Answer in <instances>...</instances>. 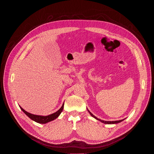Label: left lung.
I'll return each instance as SVG.
<instances>
[{"mask_svg": "<svg viewBox=\"0 0 154 154\" xmlns=\"http://www.w3.org/2000/svg\"><path fill=\"white\" fill-rule=\"evenodd\" d=\"M88 112H89V114L92 116V117H94V118H96V119H97V120H99V121H100V122H101L102 123H105V124H116V123H120V122H122V121H123V120L125 119H121V120H118V121H112V122H107V121H104V120H101V119H99V118H97V117H96L94 115H92V113L88 110Z\"/></svg>", "mask_w": 154, "mask_h": 154, "instance_id": "8db88e82", "label": "left lung"}]
</instances>
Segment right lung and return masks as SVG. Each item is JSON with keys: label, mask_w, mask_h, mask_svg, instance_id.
I'll list each match as a JSON object with an SVG mask.
<instances>
[{"label": "right lung", "mask_w": 154, "mask_h": 154, "mask_svg": "<svg viewBox=\"0 0 154 154\" xmlns=\"http://www.w3.org/2000/svg\"><path fill=\"white\" fill-rule=\"evenodd\" d=\"M63 106H64V103L63 104L62 106L60 108L57 112L53 113V114H51L50 115L48 116H39V115H32L31 114V113L26 111L24 109H23L21 107V110L25 113V114L27 115L30 119H31L33 121H35L38 123H42V124H45L46 123H48L51 121H53V120L57 118H58L59 116V115L61 114V112L63 111Z\"/></svg>", "instance_id": "1"}]
</instances>
